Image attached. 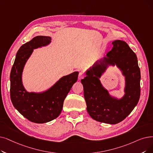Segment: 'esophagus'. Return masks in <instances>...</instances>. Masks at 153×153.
<instances>
[{
	"instance_id": "34e87169",
	"label": "esophagus",
	"mask_w": 153,
	"mask_h": 153,
	"mask_svg": "<svg viewBox=\"0 0 153 153\" xmlns=\"http://www.w3.org/2000/svg\"><path fill=\"white\" fill-rule=\"evenodd\" d=\"M84 77V73H83V72H79V76H78V79H79V80H81V79H83Z\"/></svg>"
}]
</instances>
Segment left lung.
Here are the masks:
<instances>
[{"label": "left lung", "instance_id": "left-lung-1", "mask_svg": "<svg viewBox=\"0 0 153 153\" xmlns=\"http://www.w3.org/2000/svg\"><path fill=\"white\" fill-rule=\"evenodd\" d=\"M113 48L106 57L86 71L81 80L87 111L94 120L110 124L123 121L137 105L140 97L141 73L135 53L121 40L112 42ZM116 65L125 77V94L121 99L111 97L99 78L109 65Z\"/></svg>", "mask_w": 153, "mask_h": 153}]
</instances>
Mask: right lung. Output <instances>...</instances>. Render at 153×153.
Listing matches in <instances>:
<instances>
[{"label": "right lung", "instance_id": "add662e5", "mask_svg": "<svg viewBox=\"0 0 153 153\" xmlns=\"http://www.w3.org/2000/svg\"><path fill=\"white\" fill-rule=\"evenodd\" d=\"M51 38L36 36L23 44L16 56L11 69L10 99L13 105L24 117L35 123H45L57 118L65 98L77 80L79 72L61 77L51 88L42 92H29L24 88L22 76L24 65L33 50L49 44Z\"/></svg>", "mask_w": 153, "mask_h": 153}]
</instances>
